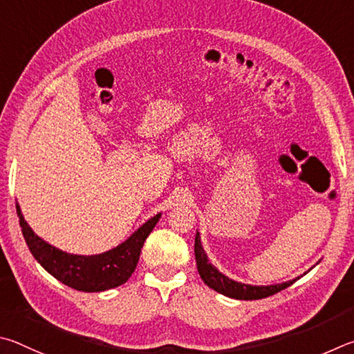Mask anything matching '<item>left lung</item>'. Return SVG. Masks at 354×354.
<instances>
[{"label": "left lung", "mask_w": 354, "mask_h": 354, "mask_svg": "<svg viewBox=\"0 0 354 354\" xmlns=\"http://www.w3.org/2000/svg\"><path fill=\"white\" fill-rule=\"evenodd\" d=\"M194 253H196V263H197V272H199L201 278L208 288L214 289L216 292L222 295L230 297V299L236 300H259L270 297L280 290L286 289L290 284L295 283V280L281 283V284H270V286H250V284L233 281L230 278L222 275L221 272L208 263L207 253L203 252V247L201 244L199 233H196L194 241Z\"/></svg>", "instance_id": "1"}]
</instances>
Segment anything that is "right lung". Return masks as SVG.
Masks as SVG:
<instances>
[{
    "label": "right lung",
    "mask_w": 354,
    "mask_h": 354,
    "mask_svg": "<svg viewBox=\"0 0 354 354\" xmlns=\"http://www.w3.org/2000/svg\"><path fill=\"white\" fill-rule=\"evenodd\" d=\"M17 214L20 218L24 241L34 258L41 264V268L66 286L82 290V292H102V290L126 283L138 264L142 244L161 218V213L153 216L126 243L120 244L115 249L101 253V255L82 257L70 255V253L55 249L40 239L30 230L18 205Z\"/></svg>",
    "instance_id": "1"
}]
</instances>
